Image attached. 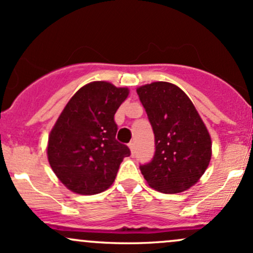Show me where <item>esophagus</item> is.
Instances as JSON below:
<instances>
[{
	"mask_svg": "<svg viewBox=\"0 0 253 253\" xmlns=\"http://www.w3.org/2000/svg\"><path fill=\"white\" fill-rule=\"evenodd\" d=\"M128 148H129V150H131V153H132V155H133L134 154V150H135V144L133 142H131L128 144Z\"/></svg>",
	"mask_w": 253,
	"mask_h": 253,
	"instance_id": "esophagus-1",
	"label": "esophagus"
}]
</instances>
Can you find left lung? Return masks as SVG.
Instances as JSON below:
<instances>
[{"mask_svg":"<svg viewBox=\"0 0 253 253\" xmlns=\"http://www.w3.org/2000/svg\"><path fill=\"white\" fill-rule=\"evenodd\" d=\"M155 135V154L139 169L151 188L165 194L189 189L211 160V137L187 94L169 82L137 88Z\"/></svg>","mask_w":253,"mask_h":253,"instance_id":"8db88e82","label":"left lung"}]
</instances>
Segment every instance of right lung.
<instances>
[{"label": "right lung", "instance_id": "1", "mask_svg": "<svg viewBox=\"0 0 253 253\" xmlns=\"http://www.w3.org/2000/svg\"><path fill=\"white\" fill-rule=\"evenodd\" d=\"M128 95L105 81L81 87L58 118L48 137L50 167L68 189L92 195L108 189L120 164L131 155L127 145L116 140L114 115Z\"/></svg>", "mask_w": 253, "mask_h": 253}]
</instances>
